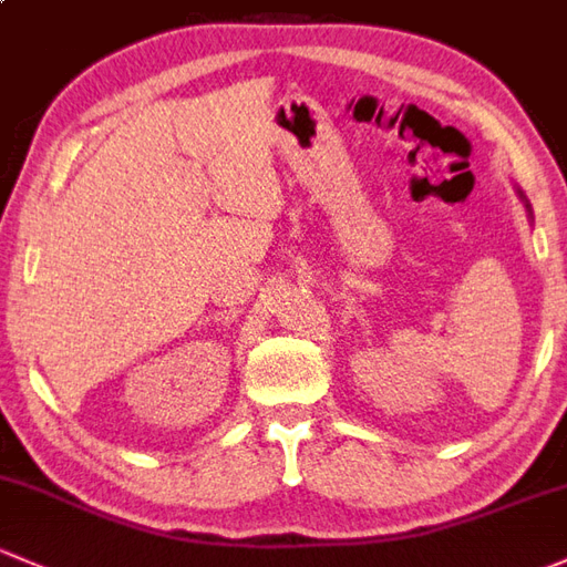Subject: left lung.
I'll return each mask as SVG.
<instances>
[{
    "label": "left lung",
    "mask_w": 567,
    "mask_h": 567,
    "mask_svg": "<svg viewBox=\"0 0 567 567\" xmlns=\"http://www.w3.org/2000/svg\"><path fill=\"white\" fill-rule=\"evenodd\" d=\"M519 197H522V199H525V194H522V192H519ZM525 208L529 210V203H527V199H525Z\"/></svg>",
    "instance_id": "1"
}]
</instances>
